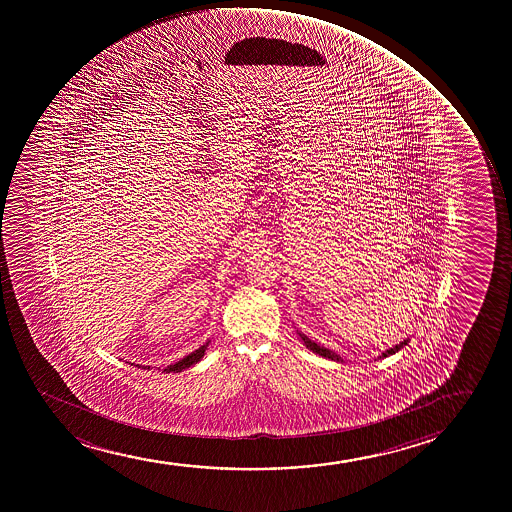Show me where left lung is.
<instances>
[{
  "label": "left lung",
  "mask_w": 512,
  "mask_h": 512,
  "mask_svg": "<svg viewBox=\"0 0 512 512\" xmlns=\"http://www.w3.org/2000/svg\"><path fill=\"white\" fill-rule=\"evenodd\" d=\"M298 335L303 340V344L310 349L311 352H315L318 356L325 357V359H330V361L335 362H344V359L337 354V352L332 351V349H327V347H323V345L316 344L315 340L308 339L303 332H299ZM410 342V339H405L400 344L395 345V347H391V349H386L385 352H381V356H378V359H383V357L393 356V354H397L400 349H403L405 345Z\"/></svg>",
  "instance_id": "8db88e82"
}]
</instances>
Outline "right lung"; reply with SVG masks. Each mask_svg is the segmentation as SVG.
Instances as JSON below:
<instances>
[{"instance_id":"right-lung-1","label":"right lung","mask_w":512,"mask_h":512,"mask_svg":"<svg viewBox=\"0 0 512 512\" xmlns=\"http://www.w3.org/2000/svg\"><path fill=\"white\" fill-rule=\"evenodd\" d=\"M209 342H211V340H207L206 344L201 345L199 349H196L194 352H190L189 356H185L184 359H180V361L175 362V364H170V366H167L163 371H167V373H180V371H184V369L194 366V364L201 361L204 354H206ZM141 368L150 369L151 366H141Z\"/></svg>"}]
</instances>
